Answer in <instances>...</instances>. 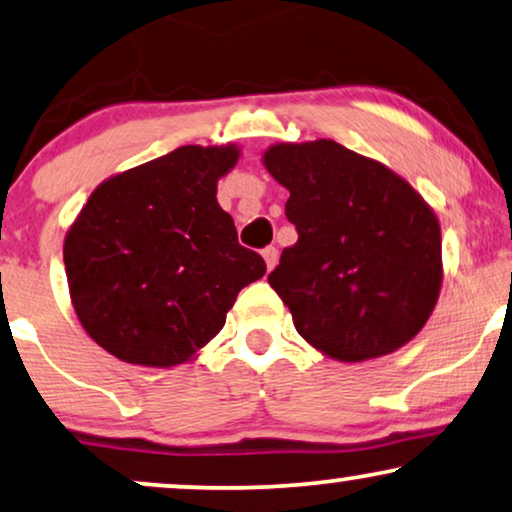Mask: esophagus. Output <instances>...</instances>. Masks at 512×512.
Listing matches in <instances>:
<instances>
[{"mask_svg": "<svg viewBox=\"0 0 512 512\" xmlns=\"http://www.w3.org/2000/svg\"><path fill=\"white\" fill-rule=\"evenodd\" d=\"M263 258H265V265H268V270H272L277 265V258H280V251H277L275 247L263 249Z\"/></svg>", "mask_w": 512, "mask_h": 512, "instance_id": "1", "label": "esophagus"}]
</instances>
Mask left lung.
<instances>
[{
    "label": "left lung",
    "mask_w": 512,
    "mask_h": 512,
    "mask_svg": "<svg viewBox=\"0 0 512 512\" xmlns=\"http://www.w3.org/2000/svg\"><path fill=\"white\" fill-rule=\"evenodd\" d=\"M265 169L289 190L298 242L268 275L324 355L362 362L409 343L442 284L440 223L411 185L336 141L280 143Z\"/></svg>",
    "instance_id": "left-lung-1"
}]
</instances>
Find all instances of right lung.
<instances>
[{
    "mask_svg": "<svg viewBox=\"0 0 512 512\" xmlns=\"http://www.w3.org/2000/svg\"><path fill=\"white\" fill-rule=\"evenodd\" d=\"M240 150L183 145L98 185L65 237L75 313L117 360L174 367L223 329L265 261L237 242L218 178Z\"/></svg>",
    "mask_w": 512,
    "mask_h": 512,
    "instance_id": "1",
    "label": "right lung"
}]
</instances>
